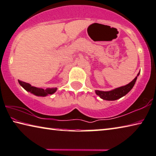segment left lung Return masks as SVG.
<instances>
[{
	"instance_id": "1",
	"label": "left lung",
	"mask_w": 156,
	"mask_h": 156,
	"mask_svg": "<svg viewBox=\"0 0 156 156\" xmlns=\"http://www.w3.org/2000/svg\"><path fill=\"white\" fill-rule=\"evenodd\" d=\"M140 75V73L137 74V75L136 78L133 80L131 82L127 84L126 86H121L119 88H117L114 90H110V91H101V90H95V93L98 95H99L101 99H104V100H108V101H113L118 99L119 98H122V97L126 95L131 90L133 87L136 81L137 80V76Z\"/></svg>"
}]
</instances>
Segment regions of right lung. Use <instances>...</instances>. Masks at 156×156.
<instances>
[{"mask_svg": "<svg viewBox=\"0 0 156 156\" xmlns=\"http://www.w3.org/2000/svg\"><path fill=\"white\" fill-rule=\"evenodd\" d=\"M19 83L25 90L30 92L31 93L34 94V95L40 96V97H45L48 95H52V94L55 93L57 90V88H48L45 89V90H44V89L43 88L32 86V85H30V83L23 82V81H21L20 80H19Z\"/></svg>", "mask_w": 156, "mask_h": 156, "instance_id": "add662e5", "label": "right lung"}]
</instances>
